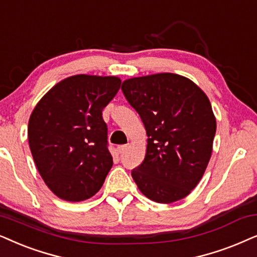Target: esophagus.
Here are the masks:
<instances>
[{
  "instance_id": "obj_1",
  "label": "esophagus",
  "mask_w": 257,
  "mask_h": 257,
  "mask_svg": "<svg viewBox=\"0 0 257 257\" xmlns=\"http://www.w3.org/2000/svg\"><path fill=\"white\" fill-rule=\"evenodd\" d=\"M128 146L127 145H119L118 148H116V150H118L119 153H124L126 150H127Z\"/></svg>"
}]
</instances>
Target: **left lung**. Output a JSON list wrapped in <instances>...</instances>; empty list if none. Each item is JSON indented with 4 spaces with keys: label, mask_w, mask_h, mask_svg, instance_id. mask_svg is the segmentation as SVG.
Here are the masks:
<instances>
[{
    "label": "left lung",
    "mask_w": 257,
    "mask_h": 257,
    "mask_svg": "<svg viewBox=\"0 0 257 257\" xmlns=\"http://www.w3.org/2000/svg\"><path fill=\"white\" fill-rule=\"evenodd\" d=\"M122 93L148 135L144 161L131 175L153 202L186 197L204 175L212 152L216 118L204 92L175 73L125 80Z\"/></svg>",
    "instance_id": "1"
}]
</instances>
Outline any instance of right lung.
Masks as SVG:
<instances>
[{
  "label": "right lung",
  "mask_w": 257,
  "mask_h": 257,
  "mask_svg": "<svg viewBox=\"0 0 257 257\" xmlns=\"http://www.w3.org/2000/svg\"><path fill=\"white\" fill-rule=\"evenodd\" d=\"M120 85L118 76L72 75L53 86L33 109V159L46 185L63 201H85L104 184L113 159L102 109Z\"/></svg>",
  "instance_id": "right-lung-1"
}]
</instances>
